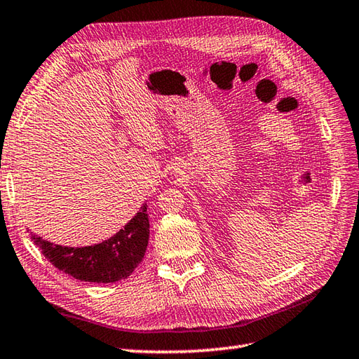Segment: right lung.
I'll list each match as a JSON object with an SVG mask.
<instances>
[{"label":"right lung","instance_id":"1","mask_svg":"<svg viewBox=\"0 0 359 359\" xmlns=\"http://www.w3.org/2000/svg\"><path fill=\"white\" fill-rule=\"evenodd\" d=\"M146 212L147 205L143 203L140 212L116 235L87 248L57 245L34 233L31 238L59 271L82 282L114 283L128 278L146 254L149 241V217Z\"/></svg>","mask_w":359,"mask_h":359}]
</instances>
